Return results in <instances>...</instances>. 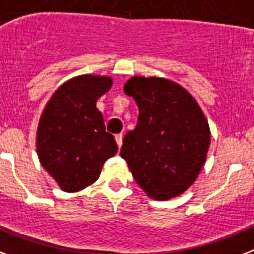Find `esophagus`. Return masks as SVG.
Instances as JSON below:
<instances>
[{
  "label": "esophagus",
  "instance_id": "obj_1",
  "mask_svg": "<svg viewBox=\"0 0 254 254\" xmlns=\"http://www.w3.org/2000/svg\"><path fill=\"white\" fill-rule=\"evenodd\" d=\"M116 142H117L119 147H121V145H123V134H121V133H120V134H116Z\"/></svg>",
  "mask_w": 254,
  "mask_h": 254
}]
</instances>
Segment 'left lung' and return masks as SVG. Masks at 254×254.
Segmentation results:
<instances>
[{"label":"left lung","instance_id":"left-lung-1","mask_svg":"<svg viewBox=\"0 0 254 254\" xmlns=\"http://www.w3.org/2000/svg\"><path fill=\"white\" fill-rule=\"evenodd\" d=\"M124 91L134 99L139 115L120 155L151 199L181 195L207 158L211 131L204 113L185 88L165 77L133 76Z\"/></svg>","mask_w":254,"mask_h":254}]
</instances>
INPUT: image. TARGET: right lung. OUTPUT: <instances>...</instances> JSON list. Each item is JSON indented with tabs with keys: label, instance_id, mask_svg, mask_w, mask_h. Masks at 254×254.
I'll return each instance as SVG.
<instances>
[{
	"label": "right lung",
	"instance_id": "1",
	"mask_svg": "<svg viewBox=\"0 0 254 254\" xmlns=\"http://www.w3.org/2000/svg\"><path fill=\"white\" fill-rule=\"evenodd\" d=\"M112 84L109 76H75L54 92L42 112L37 130L38 158L65 192H76L95 183L105 161L119 150L96 108L97 99Z\"/></svg>",
	"mask_w": 254,
	"mask_h": 254
}]
</instances>
